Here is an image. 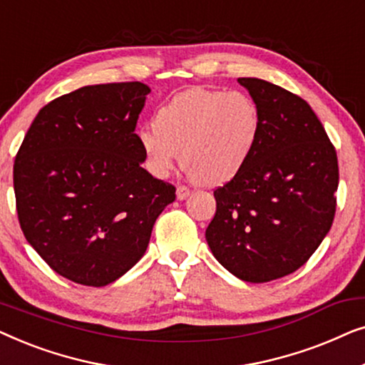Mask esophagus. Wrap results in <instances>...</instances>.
<instances>
[{
	"label": "esophagus",
	"instance_id": "obj_1",
	"mask_svg": "<svg viewBox=\"0 0 365 365\" xmlns=\"http://www.w3.org/2000/svg\"><path fill=\"white\" fill-rule=\"evenodd\" d=\"M189 194H191V191H189V187L187 186H178V189H176V196H178V199H186Z\"/></svg>",
	"mask_w": 365,
	"mask_h": 365
}]
</instances>
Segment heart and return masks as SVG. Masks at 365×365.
Segmentation results:
<instances>
[{
    "label": "heart",
    "instance_id": "b5f03b06",
    "mask_svg": "<svg viewBox=\"0 0 365 365\" xmlns=\"http://www.w3.org/2000/svg\"><path fill=\"white\" fill-rule=\"evenodd\" d=\"M154 131L138 134L146 166L166 178L178 163L202 186H219L237 176L251 159L261 133V114L241 91L192 88L163 104Z\"/></svg>",
    "mask_w": 365,
    "mask_h": 365
}]
</instances>
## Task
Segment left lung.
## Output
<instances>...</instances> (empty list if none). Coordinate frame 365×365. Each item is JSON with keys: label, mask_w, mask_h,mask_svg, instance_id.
Instances as JSON below:
<instances>
[{"label": "left lung", "mask_w": 365, "mask_h": 365, "mask_svg": "<svg viewBox=\"0 0 365 365\" xmlns=\"http://www.w3.org/2000/svg\"><path fill=\"white\" fill-rule=\"evenodd\" d=\"M261 114V133L242 171L214 189L206 229L214 257L246 282H267L304 266L332 226L337 153L301 96L257 78H239Z\"/></svg>", "instance_id": "left-lung-1"}]
</instances>
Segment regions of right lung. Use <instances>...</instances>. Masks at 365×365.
I'll return each instance as SVG.
<instances>
[{
    "label": "right lung",
    "mask_w": 365,
    "mask_h": 365,
    "mask_svg": "<svg viewBox=\"0 0 365 365\" xmlns=\"http://www.w3.org/2000/svg\"><path fill=\"white\" fill-rule=\"evenodd\" d=\"M149 88L84 86L48 103L29 126L13 181L21 231L53 271L108 286L144 256L176 187L141 168L136 124Z\"/></svg>",
    "instance_id": "1"
}]
</instances>
